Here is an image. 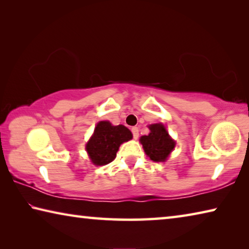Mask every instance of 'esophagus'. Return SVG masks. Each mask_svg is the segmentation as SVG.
I'll use <instances>...</instances> for the list:
<instances>
[{"instance_id":"obj_1","label":"esophagus","mask_w":249,"mask_h":249,"mask_svg":"<svg viewBox=\"0 0 249 249\" xmlns=\"http://www.w3.org/2000/svg\"><path fill=\"white\" fill-rule=\"evenodd\" d=\"M132 133H133L134 140H137L138 136H140V129H138V127H133L132 128Z\"/></svg>"}]
</instances>
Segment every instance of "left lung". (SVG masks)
I'll return each instance as SVG.
<instances>
[{
  "label": "left lung",
  "instance_id": "1",
  "mask_svg": "<svg viewBox=\"0 0 249 249\" xmlns=\"http://www.w3.org/2000/svg\"><path fill=\"white\" fill-rule=\"evenodd\" d=\"M150 133L141 137L146 155L153 161H165L175 148L176 142L171 140L169 134L162 124H153L149 126Z\"/></svg>",
  "mask_w": 249,
  "mask_h": 249
}]
</instances>
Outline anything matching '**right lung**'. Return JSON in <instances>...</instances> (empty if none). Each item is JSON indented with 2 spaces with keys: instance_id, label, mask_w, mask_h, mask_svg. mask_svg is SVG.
<instances>
[{
  "instance_id": "obj_1",
  "label": "right lung",
  "mask_w": 249,
  "mask_h": 249,
  "mask_svg": "<svg viewBox=\"0 0 249 249\" xmlns=\"http://www.w3.org/2000/svg\"><path fill=\"white\" fill-rule=\"evenodd\" d=\"M132 138V133L124 125L113 126L109 122L102 121L96 125L86 149L94 165L104 166L114 160L121 144Z\"/></svg>"
}]
</instances>
